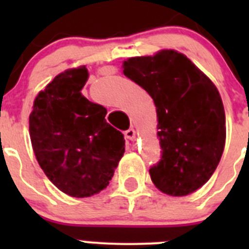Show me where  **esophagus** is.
<instances>
[{"mask_svg": "<svg viewBox=\"0 0 249 249\" xmlns=\"http://www.w3.org/2000/svg\"><path fill=\"white\" fill-rule=\"evenodd\" d=\"M124 137H126V140L128 141V142H135L136 141V131L133 128H129L127 129L126 132H124Z\"/></svg>", "mask_w": 249, "mask_h": 249, "instance_id": "obj_1", "label": "esophagus"}]
</instances>
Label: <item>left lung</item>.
Returning a JSON list of instances; mask_svg holds the SVG:
<instances>
[{"mask_svg": "<svg viewBox=\"0 0 249 249\" xmlns=\"http://www.w3.org/2000/svg\"><path fill=\"white\" fill-rule=\"evenodd\" d=\"M123 74L146 89L157 108L162 160L149 169L156 187L172 197L201 188L226 144V114L214 83L186 54L160 50L123 61Z\"/></svg>", "mask_w": 249, "mask_h": 249, "instance_id": "left-lung-1", "label": "left lung"}]
</instances>
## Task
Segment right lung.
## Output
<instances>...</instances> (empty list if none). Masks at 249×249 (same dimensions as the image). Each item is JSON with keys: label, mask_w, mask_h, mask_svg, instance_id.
Masks as SVG:
<instances>
[{"label": "right lung", "mask_w": 249, "mask_h": 249, "mask_svg": "<svg viewBox=\"0 0 249 249\" xmlns=\"http://www.w3.org/2000/svg\"><path fill=\"white\" fill-rule=\"evenodd\" d=\"M86 66L57 74L34 101L30 137L37 162L66 195L85 198L108 186L124 153V138L107 123V109L81 89Z\"/></svg>", "instance_id": "1"}]
</instances>
